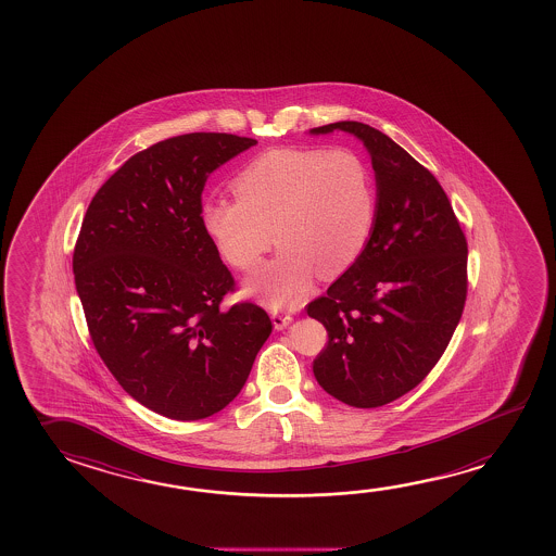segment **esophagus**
I'll return each instance as SVG.
<instances>
[{"label": "esophagus", "mask_w": 556, "mask_h": 556, "mask_svg": "<svg viewBox=\"0 0 556 556\" xmlns=\"http://www.w3.org/2000/svg\"><path fill=\"white\" fill-rule=\"evenodd\" d=\"M271 321H274L275 329H285L292 321V314L289 312H281V309H275L271 314Z\"/></svg>", "instance_id": "34e87169"}]
</instances>
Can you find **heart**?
I'll use <instances>...</instances> for the list:
<instances>
[{
	"instance_id": "1",
	"label": "heart",
	"mask_w": 556,
	"mask_h": 556,
	"mask_svg": "<svg viewBox=\"0 0 556 556\" xmlns=\"http://www.w3.org/2000/svg\"><path fill=\"white\" fill-rule=\"evenodd\" d=\"M237 201L201 203L200 223L220 257L238 271L269 264L247 291L265 304L294 306L316 275L345 274L363 255L378 219V191L365 159L351 149L282 147L255 156L232 182Z\"/></svg>"
}]
</instances>
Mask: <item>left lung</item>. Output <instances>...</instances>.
<instances>
[{
  "mask_svg": "<svg viewBox=\"0 0 556 556\" xmlns=\"http://www.w3.org/2000/svg\"><path fill=\"white\" fill-rule=\"evenodd\" d=\"M336 129L370 153L378 219L356 264L306 306L328 329L312 368L329 395L370 409L417 388L444 355L467 296V240L446 191L403 147L361 122L309 134Z\"/></svg>",
  "mask_w": 556,
  "mask_h": 556,
  "instance_id": "left-lung-1",
  "label": "left lung"
}]
</instances>
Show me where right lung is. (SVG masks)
Masks as SVG:
<instances>
[{"label":"right lung","mask_w":556,"mask_h":556,"mask_svg":"<svg viewBox=\"0 0 556 556\" xmlns=\"http://www.w3.org/2000/svg\"><path fill=\"white\" fill-rule=\"evenodd\" d=\"M255 143L200 131L139 151L94 193L75 242L92 345L134 400L168 419L225 409L274 328L252 302L220 308L235 277L200 223L210 174Z\"/></svg>","instance_id":"add662e5"}]
</instances>
